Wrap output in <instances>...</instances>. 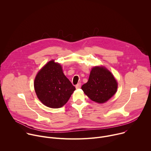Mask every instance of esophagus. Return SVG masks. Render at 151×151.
<instances>
[{
	"instance_id": "obj_1",
	"label": "esophagus",
	"mask_w": 151,
	"mask_h": 151,
	"mask_svg": "<svg viewBox=\"0 0 151 151\" xmlns=\"http://www.w3.org/2000/svg\"><path fill=\"white\" fill-rule=\"evenodd\" d=\"M81 83H78L75 86V87H76V89H79V88H81Z\"/></svg>"
}]
</instances>
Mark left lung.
<instances>
[{"label":"left lung","mask_w":151,"mask_h":151,"mask_svg":"<svg viewBox=\"0 0 151 151\" xmlns=\"http://www.w3.org/2000/svg\"><path fill=\"white\" fill-rule=\"evenodd\" d=\"M117 88V81L104 66L92 68L88 82L81 87L86 96L99 104L108 101L116 93Z\"/></svg>","instance_id":"8db88e82"}]
</instances>
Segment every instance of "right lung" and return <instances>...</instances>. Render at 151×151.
Masks as SVG:
<instances>
[{"mask_svg":"<svg viewBox=\"0 0 151 151\" xmlns=\"http://www.w3.org/2000/svg\"><path fill=\"white\" fill-rule=\"evenodd\" d=\"M34 88L41 103L54 109L63 107L75 90L64 75L61 65L55 60L48 61L39 70L34 81Z\"/></svg>","mask_w":151,"mask_h":151,"instance_id":"obj_1","label":"right lung"}]
</instances>
